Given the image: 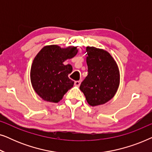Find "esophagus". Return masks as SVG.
<instances>
[{"mask_svg": "<svg viewBox=\"0 0 152 152\" xmlns=\"http://www.w3.org/2000/svg\"><path fill=\"white\" fill-rule=\"evenodd\" d=\"M80 84H81L80 81H75V85L76 86H80Z\"/></svg>", "mask_w": 152, "mask_h": 152, "instance_id": "esophagus-1", "label": "esophagus"}]
</instances>
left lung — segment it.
I'll return each instance as SVG.
<instances>
[{"label":"left lung","mask_w":152,"mask_h":152,"mask_svg":"<svg viewBox=\"0 0 152 152\" xmlns=\"http://www.w3.org/2000/svg\"><path fill=\"white\" fill-rule=\"evenodd\" d=\"M88 75L80 88L89 105L103 104L113 98L120 84V72L112 56L104 50L86 47Z\"/></svg>","instance_id":"obj_1"}]
</instances>
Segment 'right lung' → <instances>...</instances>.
<instances>
[{
	"instance_id": "right-lung-1",
	"label": "right lung",
	"mask_w": 152,
	"mask_h": 152,
	"mask_svg": "<svg viewBox=\"0 0 152 152\" xmlns=\"http://www.w3.org/2000/svg\"><path fill=\"white\" fill-rule=\"evenodd\" d=\"M77 47L61 48L57 45L43 47L33 60L30 70V80L35 92L43 100L57 103L74 82L68 78L72 67L63 64L77 53Z\"/></svg>"
}]
</instances>
